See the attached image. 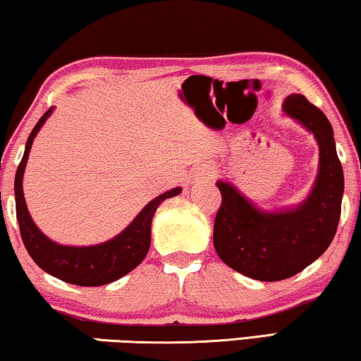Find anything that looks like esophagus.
<instances>
[{
	"instance_id": "obj_1",
	"label": "esophagus",
	"mask_w": 361,
	"mask_h": 361,
	"mask_svg": "<svg viewBox=\"0 0 361 361\" xmlns=\"http://www.w3.org/2000/svg\"><path fill=\"white\" fill-rule=\"evenodd\" d=\"M214 168H203V171L200 174H202L203 177H207V179H209V177H213L214 176Z\"/></svg>"
}]
</instances>
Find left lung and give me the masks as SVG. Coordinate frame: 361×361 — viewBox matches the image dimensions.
Segmentation results:
<instances>
[{
    "label": "left lung",
    "instance_id": "8db88e82",
    "mask_svg": "<svg viewBox=\"0 0 361 361\" xmlns=\"http://www.w3.org/2000/svg\"><path fill=\"white\" fill-rule=\"evenodd\" d=\"M282 109L318 142L319 173L308 198L297 208L262 212L229 182H216L223 202L214 219V250L237 273L264 282L295 276L328 250L343 195L334 130L323 111L300 93L287 97Z\"/></svg>",
    "mask_w": 361,
    "mask_h": 361
}]
</instances>
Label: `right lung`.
<instances>
[{"mask_svg": "<svg viewBox=\"0 0 361 361\" xmlns=\"http://www.w3.org/2000/svg\"><path fill=\"white\" fill-rule=\"evenodd\" d=\"M51 111L53 108H49L37 126L33 127L29 138H27L24 157L20 159L18 171H16V216H18L22 242H24L33 262L45 273L58 277L61 281L85 287L109 284V282L118 281L119 277L130 273L143 262V258L148 253L149 242H152V219L154 212L163 200L179 195L182 188H171L169 192H164L152 200L119 235L104 243H99V245L66 247L49 240L30 218L24 192H22V179H24V169L27 159H29L33 138L42 129V126L45 124Z\"/></svg>", "mask_w": 361, "mask_h": 361, "instance_id": "obj_1", "label": "right lung"}]
</instances>
